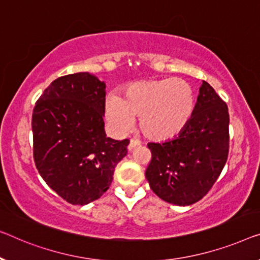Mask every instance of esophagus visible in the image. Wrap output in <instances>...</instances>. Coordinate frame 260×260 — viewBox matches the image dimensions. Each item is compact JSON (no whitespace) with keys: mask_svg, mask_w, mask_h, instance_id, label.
Instances as JSON below:
<instances>
[{"mask_svg":"<svg viewBox=\"0 0 260 260\" xmlns=\"http://www.w3.org/2000/svg\"><path fill=\"white\" fill-rule=\"evenodd\" d=\"M138 146H140V141L135 140V139H131L129 145H128V147H127V148H128V150H132V149H134L135 147H138Z\"/></svg>","mask_w":260,"mask_h":260,"instance_id":"obj_1","label":"esophagus"}]
</instances>
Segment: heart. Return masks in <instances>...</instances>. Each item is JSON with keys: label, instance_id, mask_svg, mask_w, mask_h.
Listing matches in <instances>:
<instances>
[{"label": "heart", "instance_id": "b5f03b06", "mask_svg": "<svg viewBox=\"0 0 260 260\" xmlns=\"http://www.w3.org/2000/svg\"><path fill=\"white\" fill-rule=\"evenodd\" d=\"M105 111L117 133L128 132L135 115H140L142 133L152 140L165 141L177 137L187 127L195 111V94L182 79L139 81L128 86L123 98L108 95Z\"/></svg>", "mask_w": 260, "mask_h": 260}]
</instances>
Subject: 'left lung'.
Wrapping results in <instances>:
<instances>
[{"instance_id": "left-lung-1", "label": "left lung", "mask_w": 260, "mask_h": 260, "mask_svg": "<svg viewBox=\"0 0 260 260\" xmlns=\"http://www.w3.org/2000/svg\"><path fill=\"white\" fill-rule=\"evenodd\" d=\"M146 179L166 202L190 205L207 195L229 155V112L225 102L203 80L187 127L165 142H149Z\"/></svg>"}]
</instances>
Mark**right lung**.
<instances>
[{
    "label": "right lung",
    "mask_w": 260,
    "mask_h": 260,
    "mask_svg": "<svg viewBox=\"0 0 260 260\" xmlns=\"http://www.w3.org/2000/svg\"><path fill=\"white\" fill-rule=\"evenodd\" d=\"M106 85L88 72L53 80L32 113L34 160L46 184L67 202L85 205L104 195L129 141L107 138Z\"/></svg>",
    "instance_id": "obj_1"
}]
</instances>
